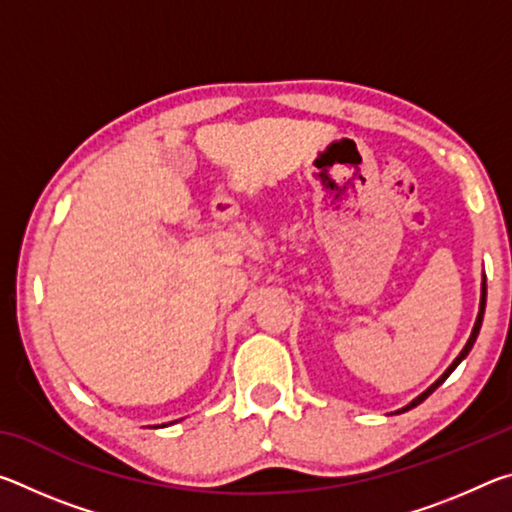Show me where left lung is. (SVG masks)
Instances as JSON below:
<instances>
[{
  "instance_id": "left-lung-1",
  "label": "left lung",
  "mask_w": 512,
  "mask_h": 512,
  "mask_svg": "<svg viewBox=\"0 0 512 512\" xmlns=\"http://www.w3.org/2000/svg\"><path fill=\"white\" fill-rule=\"evenodd\" d=\"M485 293H488V291H485V275L481 277V302H479V314H476V320H474V327H472V334H470V339H467V343L463 345V350H461V354H458V357L452 361V366H449L445 372H443V375H440L436 381H433V384L427 388V391H424V393H420L418 397H415V400L413 402H409V404H406V406H402V409L400 411H395V413H404V411H411L413 409V406H418V404H422L424 400H427V397L433 393V391H436V388L440 386V384H443V381L449 377V375H452V372L456 370V366H458V363H461L465 357H467V354H470V350L474 348V341H476V336H479V329H481V323H483V314H485Z\"/></svg>"
}]
</instances>
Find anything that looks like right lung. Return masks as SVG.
<instances>
[{"label": "right lung", "instance_id": "right-lung-1", "mask_svg": "<svg viewBox=\"0 0 512 512\" xmlns=\"http://www.w3.org/2000/svg\"><path fill=\"white\" fill-rule=\"evenodd\" d=\"M171 424V422H169ZM158 427H167V424H158Z\"/></svg>", "mask_w": 512, "mask_h": 512}]
</instances>
